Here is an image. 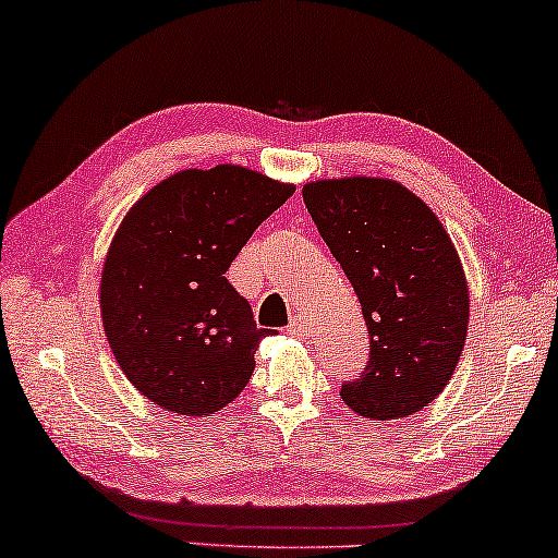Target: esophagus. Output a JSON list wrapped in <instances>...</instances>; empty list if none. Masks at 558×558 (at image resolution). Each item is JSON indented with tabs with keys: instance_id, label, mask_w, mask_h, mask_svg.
I'll return each instance as SVG.
<instances>
[{
	"instance_id": "esophagus-1",
	"label": "esophagus",
	"mask_w": 558,
	"mask_h": 558,
	"mask_svg": "<svg viewBox=\"0 0 558 558\" xmlns=\"http://www.w3.org/2000/svg\"><path fill=\"white\" fill-rule=\"evenodd\" d=\"M288 335L301 337V340H306V337H308V324H306V319H303V316H293L291 324H288Z\"/></svg>"
}]
</instances>
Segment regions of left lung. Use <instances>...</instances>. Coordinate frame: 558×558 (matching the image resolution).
Instances as JSON below:
<instances>
[{
  "mask_svg": "<svg viewBox=\"0 0 558 558\" xmlns=\"http://www.w3.org/2000/svg\"><path fill=\"white\" fill-rule=\"evenodd\" d=\"M316 229L355 288L371 357L340 397L371 420L425 409L448 386L469 329V286L448 231L397 180L303 185Z\"/></svg>",
  "mask_w": 558,
  "mask_h": 558,
  "instance_id": "8db88e82",
  "label": "left lung"
}]
</instances>
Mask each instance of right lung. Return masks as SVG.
Wrapping results in <instances>:
<instances>
[{"label": "right lung", "mask_w": 558, "mask_h": 558, "mask_svg": "<svg viewBox=\"0 0 558 558\" xmlns=\"http://www.w3.org/2000/svg\"><path fill=\"white\" fill-rule=\"evenodd\" d=\"M293 190L239 165L182 169L125 214L105 257L100 314L125 378L154 404L210 417L242 393L267 329L227 270Z\"/></svg>", "instance_id": "obj_1"}]
</instances>
